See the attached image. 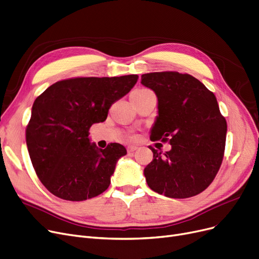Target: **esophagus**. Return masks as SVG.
Segmentation results:
<instances>
[{"label": "esophagus", "mask_w": 259, "mask_h": 259, "mask_svg": "<svg viewBox=\"0 0 259 259\" xmlns=\"http://www.w3.org/2000/svg\"><path fill=\"white\" fill-rule=\"evenodd\" d=\"M137 149H138L137 146H128V147H127V150H128L129 153H130V152H134Z\"/></svg>", "instance_id": "esophagus-1"}]
</instances>
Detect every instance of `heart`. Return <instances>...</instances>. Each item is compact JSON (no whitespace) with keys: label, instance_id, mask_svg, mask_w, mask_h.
<instances>
[{"label":"heart","instance_id":"heart-1","mask_svg":"<svg viewBox=\"0 0 259 259\" xmlns=\"http://www.w3.org/2000/svg\"><path fill=\"white\" fill-rule=\"evenodd\" d=\"M145 91H147V89H139V90H137V91H134L133 94H136V93H142V92H145Z\"/></svg>","mask_w":259,"mask_h":259}]
</instances>
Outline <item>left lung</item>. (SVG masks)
Instances as JSON below:
<instances>
[{
	"mask_svg": "<svg viewBox=\"0 0 259 259\" xmlns=\"http://www.w3.org/2000/svg\"><path fill=\"white\" fill-rule=\"evenodd\" d=\"M141 83L159 102L150 139L171 145L165 153L149 147L153 160L144 169L148 186L168 198L199 195L215 179L226 148L227 120L216 96L194 76L179 72L143 74Z\"/></svg>",
	"mask_w": 259,
	"mask_h": 259,
	"instance_id": "left-lung-1",
	"label": "left lung"
}]
</instances>
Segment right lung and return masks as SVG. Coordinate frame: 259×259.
I'll list each match as a JSON object with an SVG mask.
<instances>
[{
    "label": "right lung",
    "mask_w": 259,
    "mask_h": 259,
    "mask_svg": "<svg viewBox=\"0 0 259 259\" xmlns=\"http://www.w3.org/2000/svg\"><path fill=\"white\" fill-rule=\"evenodd\" d=\"M138 75L75 77L55 82L32 105L26 145L41 183L63 200L84 201L103 194L115 165L127 154L118 143L99 149L90 128L107 119L110 107L130 92Z\"/></svg>",
    "instance_id": "obj_1"
}]
</instances>
